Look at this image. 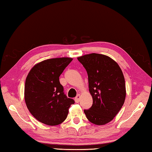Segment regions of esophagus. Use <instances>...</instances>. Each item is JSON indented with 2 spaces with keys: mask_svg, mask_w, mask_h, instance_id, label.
<instances>
[{
  "mask_svg": "<svg viewBox=\"0 0 152 152\" xmlns=\"http://www.w3.org/2000/svg\"><path fill=\"white\" fill-rule=\"evenodd\" d=\"M80 98H81V96H80V95H79V94L75 98V102H77V103L79 102V100H80Z\"/></svg>",
  "mask_w": 152,
  "mask_h": 152,
  "instance_id": "obj_1",
  "label": "esophagus"
}]
</instances>
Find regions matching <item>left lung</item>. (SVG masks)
<instances>
[{"label": "left lung", "mask_w": 152, "mask_h": 152, "mask_svg": "<svg viewBox=\"0 0 152 152\" xmlns=\"http://www.w3.org/2000/svg\"><path fill=\"white\" fill-rule=\"evenodd\" d=\"M77 59L87 71L93 99L92 107L84 109V113L90 122L105 124L113 120L124 103L126 86L122 70L105 55L93 53Z\"/></svg>", "instance_id": "obj_1"}]
</instances>
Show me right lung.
I'll return each mask as SVG.
<instances>
[{
    "mask_svg": "<svg viewBox=\"0 0 152 152\" xmlns=\"http://www.w3.org/2000/svg\"><path fill=\"white\" fill-rule=\"evenodd\" d=\"M73 59L58 58L36 64L25 82L24 99L27 108L37 120L49 126L64 122L75 100L64 92L59 77Z\"/></svg>",
    "mask_w": 152,
    "mask_h": 152,
    "instance_id": "right-lung-1",
    "label": "right lung"
}]
</instances>
